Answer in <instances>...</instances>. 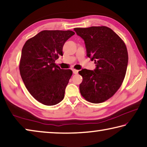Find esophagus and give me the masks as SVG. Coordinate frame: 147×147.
Instances as JSON below:
<instances>
[{"label": "esophagus", "instance_id": "obj_1", "mask_svg": "<svg viewBox=\"0 0 147 147\" xmlns=\"http://www.w3.org/2000/svg\"><path fill=\"white\" fill-rule=\"evenodd\" d=\"M73 72L74 74H78V70H76V69H73Z\"/></svg>", "mask_w": 147, "mask_h": 147}]
</instances>
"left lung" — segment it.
Segmentation results:
<instances>
[{
    "mask_svg": "<svg viewBox=\"0 0 147 147\" xmlns=\"http://www.w3.org/2000/svg\"><path fill=\"white\" fill-rule=\"evenodd\" d=\"M74 31L84 41L87 56L96 64L94 71L82 69L78 72L83 78L80 94L91 103H103L117 92L124 80L128 63L126 46L105 26L74 28Z\"/></svg>",
    "mask_w": 147,
    "mask_h": 147,
    "instance_id": "1",
    "label": "left lung"
}]
</instances>
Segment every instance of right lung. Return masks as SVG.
<instances>
[{"mask_svg":"<svg viewBox=\"0 0 147 147\" xmlns=\"http://www.w3.org/2000/svg\"><path fill=\"white\" fill-rule=\"evenodd\" d=\"M74 34L72 31L45 30L27 40L22 48L21 76L32 96L45 105H55L64 98L73 71L60 69L55 61Z\"/></svg>","mask_w":147,"mask_h":147,"instance_id":"right-lung-1","label":"right lung"}]
</instances>
